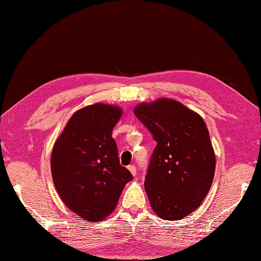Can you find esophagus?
Masks as SVG:
<instances>
[{"label":"esophagus","mask_w":261,"mask_h":261,"mask_svg":"<svg viewBox=\"0 0 261 261\" xmlns=\"http://www.w3.org/2000/svg\"><path fill=\"white\" fill-rule=\"evenodd\" d=\"M128 169H129V171L131 172V174H132L133 176H135L136 173H138V172H136V167H135L134 165H129V166H128Z\"/></svg>","instance_id":"esophagus-1"}]
</instances>
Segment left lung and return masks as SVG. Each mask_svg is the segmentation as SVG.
<instances>
[{
	"instance_id": "1",
	"label": "left lung",
	"mask_w": 261,
	"mask_h": 261,
	"mask_svg": "<svg viewBox=\"0 0 261 261\" xmlns=\"http://www.w3.org/2000/svg\"><path fill=\"white\" fill-rule=\"evenodd\" d=\"M158 143L145 179L152 211L181 220L195 212L213 184L216 155L203 118L182 102L159 98L134 108Z\"/></svg>"
}]
</instances>
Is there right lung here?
I'll list each match as a JSON object with an SVG mask.
<instances>
[{"instance_id":"right-lung-1","label":"right lung","mask_w":261,"mask_h":261,"mask_svg":"<svg viewBox=\"0 0 261 261\" xmlns=\"http://www.w3.org/2000/svg\"><path fill=\"white\" fill-rule=\"evenodd\" d=\"M118 106L94 103L68 119L54 144L50 170L65 206L87 221H102L115 210L130 171L119 164L112 131Z\"/></svg>"}]
</instances>
